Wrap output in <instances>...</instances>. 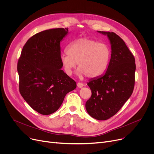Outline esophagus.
Here are the masks:
<instances>
[{"label": "esophagus", "instance_id": "esophagus-1", "mask_svg": "<svg viewBox=\"0 0 154 154\" xmlns=\"http://www.w3.org/2000/svg\"><path fill=\"white\" fill-rule=\"evenodd\" d=\"M77 85V87H79V88H82V87H83L84 86V85L82 83H81V82H78Z\"/></svg>", "mask_w": 154, "mask_h": 154}]
</instances>
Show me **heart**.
I'll use <instances>...</instances> for the list:
<instances>
[{"label": "heart", "instance_id": "heart-1", "mask_svg": "<svg viewBox=\"0 0 154 154\" xmlns=\"http://www.w3.org/2000/svg\"><path fill=\"white\" fill-rule=\"evenodd\" d=\"M111 55L108 45L94 39L83 37L73 41L67 46V52L60 55V60L65 72L69 75L77 64L78 76L95 77L106 70Z\"/></svg>", "mask_w": 154, "mask_h": 154}]
</instances>
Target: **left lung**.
I'll return each instance as SVG.
<instances>
[{
  "label": "left lung",
  "mask_w": 154,
  "mask_h": 154,
  "mask_svg": "<svg viewBox=\"0 0 154 154\" xmlns=\"http://www.w3.org/2000/svg\"><path fill=\"white\" fill-rule=\"evenodd\" d=\"M107 35L111 45L107 69L87 82L92 95L85 103L92 117L105 120L114 116L131 96L135 84V58L124 40L114 32L97 31Z\"/></svg>",
  "instance_id": "1"
}]
</instances>
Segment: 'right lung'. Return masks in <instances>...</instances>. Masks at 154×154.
Instances as JSON below:
<instances>
[{
    "instance_id": "right-lung-1",
    "label": "right lung",
    "mask_w": 154,
    "mask_h": 154,
    "mask_svg": "<svg viewBox=\"0 0 154 154\" xmlns=\"http://www.w3.org/2000/svg\"><path fill=\"white\" fill-rule=\"evenodd\" d=\"M67 28L42 31L24 45L17 63L19 91L34 110L50 115L57 110L76 82L61 69L60 44Z\"/></svg>"
}]
</instances>
